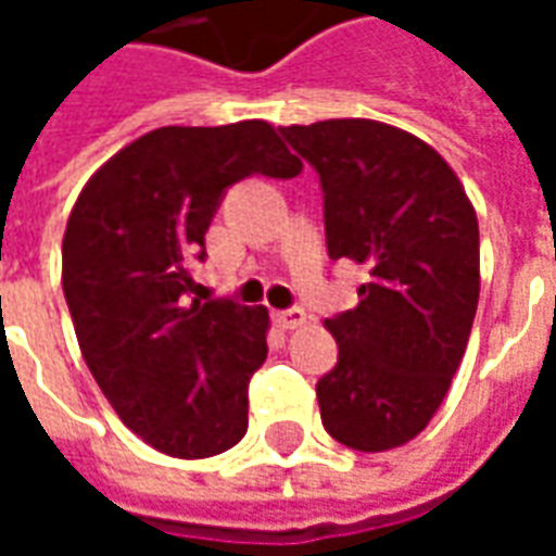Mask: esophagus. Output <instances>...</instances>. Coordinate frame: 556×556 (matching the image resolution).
<instances>
[{
    "label": "esophagus",
    "mask_w": 556,
    "mask_h": 556,
    "mask_svg": "<svg viewBox=\"0 0 556 556\" xmlns=\"http://www.w3.org/2000/svg\"><path fill=\"white\" fill-rule=\"evenodd\" d=\"M277 325L286 327V330H294V327L306 325V313H303L301 306H291V309H279Z\"/></svg>",
    "instance_id": "obj_1"
}]
</instances>
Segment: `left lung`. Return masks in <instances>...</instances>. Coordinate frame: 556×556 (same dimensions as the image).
<instances>
[{
    "label": "left lung",
    "mask_w": 556,
    "mask_h": 556,
    "mask_svg": "<svg viewBox=\"0 0 556 556\" xmlns=\"http://www.w3.org/2000/svg\"><path fill=\"white\" fill-rule=\"evenodd\" d=\"M325 193L327 255L366 265L354 309L327 318L337 366L318 378L330 438L381 453L417 438L465 357L479 301V226L446 160L369 118L279 127Z\"/></svg>",
    "instance_id": "left-lung-1"
}]
</instances>
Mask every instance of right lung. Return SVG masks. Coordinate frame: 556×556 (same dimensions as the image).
I'll return each mask as SVG.
<instances>
[{"mask_svg": "<svg viewBox=\"0 0 556 556\" xmlns=\"http://www.w3.org/2000/svg\"><path fill=\"white\" fill-rule=\"evenodd\" d=\"M267 122L160 127L94 172L67 219L62 289L79 351L127 429L175 458L247 434V390L267 357V309L195 301L193 262L231 184L294 178Z\"/></svg>", "mask_w": 556, "mask_h": 556, "instance_id": "right-lung-1", "label": "right lung"}]
</instances>
